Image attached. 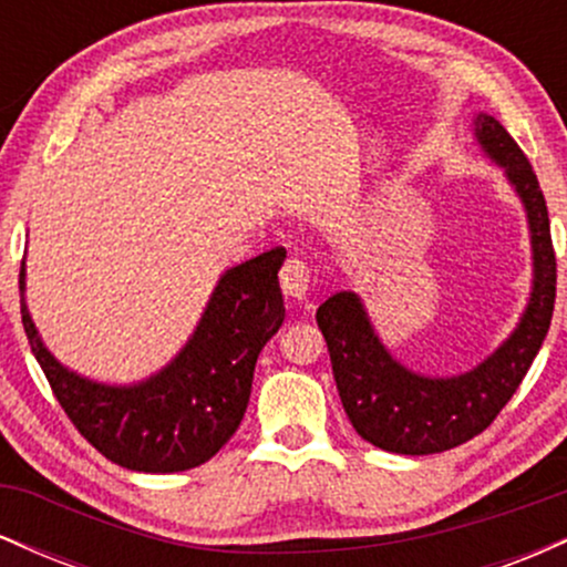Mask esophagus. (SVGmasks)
I'll return each instance as SVG.
<instances>
[{
    "label": "esophagus",
    "instance_id": "1",
    "mask_svg": "<svg viewBox=\"0 0 567 567\" xmlns=\"http://www.w3.org/2000/svg\"><path fill=\"white\" fill-rule=\"evenodd\" d=\"M279 285H282V292L292 301H303L311 288L309 266L301 258H288L282 269H279Z\"/></svg>",
    "mask_w": 567,
    "mask_h": 567
}]
</instances>
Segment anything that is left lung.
I'll use <instances>...</instances> for the list:
<instances>
[{
    "instance_id": "left-lung-1",
    "label": "left lung",
    "mask_w": 567,
    "mask_h": 567,
    "mask_svg": "<svg viewBox=\"0 0 567 567\" xmlns=\"http://www.w3.org/2000/svg\"><path fill=\"white\" fill-rule=\"evenodd\" d=\"M474 135L487 157L504 167L528 213L533 290L514 333L470 373L429 379L389 354L368 320L365 306L351 290L336 292L317 309V324L328 341L333 379L351 426L370 445L389 453H442L485 432L517 392L549 333L557 261L544 192L523 148L498 120L477 114Z\"/></svg>"
}]
</instances>
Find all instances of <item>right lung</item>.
I'll return each mask as SVG.
<instances>
[{
    "label": "right lung",
    "mask_w": 567,
    "mask_h": 567,
    "mask_svg": "<svg viewBox=\"0 0 567 567\" xmlns=\"http://www.w3.org/2000/svg\"><path fill=\"white\" fill-rule=\"evenodd\" d=\"M282 261L285 247H271L226 271L181 354L133 386H106L63 368L44 349L21 296L23 330L55 400L97 453L133 472L194 470L243 421L258 354L285 320ZM23 279L21 261V290Z\"/></svg>",
    "instance_id": "obj_1"
}]
</instances>
